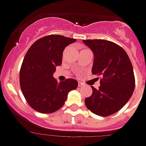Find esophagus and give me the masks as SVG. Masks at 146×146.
I'll return each mask as SVG.
<instances>
[{
	"label": "esophagus",
	"mask_w": 146,
	"mask_h": 146,
	"mask_svg": "<svg viewBox=\"0 0 146 146\" xmlns=\"http://www.w3.org/2000/svg\"><path fill=\"white\" fill-rule=\"evenodd\" d=\"M78 86H79V87H82V86H83V83H82V82H79V83H78Z\"/></svg>",
	"instance_id": "esophagus-1"
}]
</instances>
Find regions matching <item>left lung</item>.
Here are the masks:
<instances>
[{
  "label": "left lung",
  "mask_w": 146,
  "mask_h": 146,
  "mask_svg": "<svg viewBox=\"0 0 146 146\" xmlns=\"http://www.w3.org/2000/svg\"><path fill=\"white\" fill-rule=\"evenodd\" d=\"M82 42L94 52L92 74L102 77L99 89L91 86L92 94L86 98L85 104L94 114L109 116L123 108L133 94L132 64L126 51L114 42L104 39Z\"/></svg>",
  "instance_id": "8db88e82"
}]
</instances>
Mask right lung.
Here are the masks:
<instances>
[{
	"mask_svg": "<svg viewBox=\"0 0 146 146\" xmlns=\"http://www.w3.org/2000/svg\"><path fill=\"white\" fill-rule=\"evenodd\" d=\"M75 38L61 35H48L36 40L23 59L20 84L25 100L38 113H52L61 108L67 94L77 88L76 80L58 82L52 74L61 65L63 51Z\"/></svg>",
	"mask_w": 146,
	"mask_h": 146,
	"instance_id": "1",
	"label": "right lung"
}]
</instances>
